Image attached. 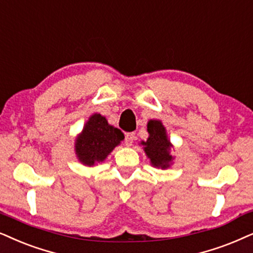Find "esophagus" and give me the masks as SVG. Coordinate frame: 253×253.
Wrapping results in <instances>:
<instances>
[{"label": "esophagus", "mask_w": 253, "mask_h": 253, "mask_svg": "<svg viewBox=\"0 0 253 253\" xmlns=\"http://www.w3.org/2000/svg\"><path fill=\"white\" fill-rule=\"evenodd\" d=\"M133 140H134V132H127V133H126V144L127 146L132 145Z\"/></svg>", "instance_id": "34e87169"}]
</instances>
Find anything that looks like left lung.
<instances>
[{
    "mask_svg": "<svg viewBox=\"0 0 253 253\" xmlns=\"http://www.w3.org/2000/svg\"><path fill=\"white\" fill-rule=\"evenodd\" d=\"M147 131L150 137L146 143L143 142L145 153L153 166L166 169L169 166V163L172 160V156H169L170 144L167 139L165 127L160 121H150L147 123Z\"/></svg>",
    "mask_w": 253,
    "mask_h": 253,
    "instance_id": "left-lung-1",
    "label": "left lung"
}]
</instances>
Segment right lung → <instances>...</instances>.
I'll list each match as a JSON object with an SVG mask.
<instances>
[{
    "mask_svg": "<svg viewBox=\"0 0 253 253\" xmlns=\"http://www.w3.org/2000/svg\"><path fill=\"white\" fill-rule=\"evenodd\" d=\"M123 138L122 131L109 126L100 114H95L86 123L83 133L77 139L75 151L81 163L91 166L95 163L103 162Z\"/></svg>",
    "mask_w": 253,
    "mask_h": 253,
    "instance_id": "obj_1",
    "label": "right lung"
}]
</instances>
